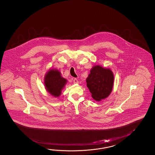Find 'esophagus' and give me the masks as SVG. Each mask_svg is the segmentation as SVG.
Here are the masks:
<instances>
[{
	"mask_svg": "<svg viewBox=\"0 0 155 155\" xmlns=\"http://www.w3.org/2000/svg\"><path fill=\"white\" fill-rule=\"evenodd\" d=\"M73 81H74V84H77L78 83V81L76 78L73 79Z\"/></svg>",
	"mask_w": 155,
	"mask_h": 155,
	"instance_id": "34e87169",
	"label": "esophagus"
}]
</instances>
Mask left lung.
Wrapping results in <instances>:
<instances>
[{"instance_id": "left-lung-1", "label": "left lung", "mask_w": 155, "mask_h": 155, "mask_svg": "<svg viewBox=\"0 0 155 155\" xmlns=\"http://www.w3.org/2000/svg\"><path fill=\"white\" fill-rule=\"evenodd\" d=\"M86 81V85L91 93L92 98L96 101H100L107 98L111 94L114 76L110 69L96 65L90 70V74Z\"/></svg>"}]
</instances>
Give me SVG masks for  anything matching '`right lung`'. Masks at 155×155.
Instances as JSON below:
<instances>
[{
	"mask_svg": "<svg viewBox=\"0 0 155 155\" xmlns=\"http://www.w3.org/2000/svg\"><path fill=\"white\" fill-rule=\"evenodd\" d=\"M67 80L61 76V72L57 70H50L46 74L44 84L47 91L52 96L59 97L61 94V90L66 84Z\"/></svg>",
	"mask_w": 155,
	"mask_h": 155,
	"instance_id": "right-lung-1",
	"label": "right lung"
}]
</instances>
